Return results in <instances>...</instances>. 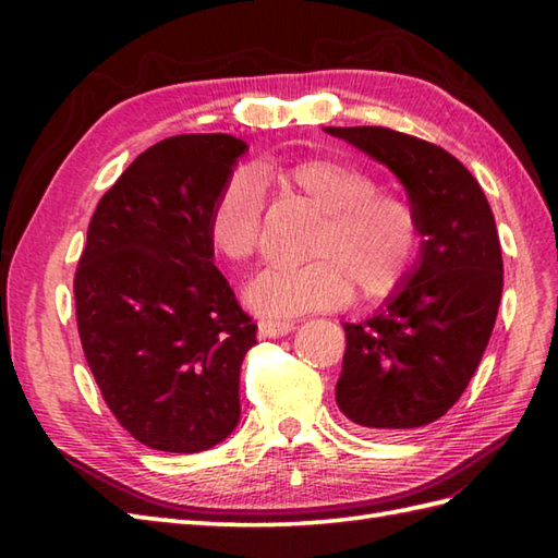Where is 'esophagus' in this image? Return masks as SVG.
Returning a JSON list of instances; mask_svg holds the SVG:
<instances>
[{"label": "esophagus", "instance_id": "1", "mask_svg": "<svg viewBox=\"0 0 558 558\" xmlns=\"http://www.w3.org/2000/svg\"><path fill=\"white\" fill-rule=\"evenodd\" d=\"M292 328H294L292 322H272V318H264V322H258V336L260 338H282V336H288Z\"/></svg>", "mask_w": 558, "mask_h": 558}]
</instances>
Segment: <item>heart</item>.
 Masks as SVG:
<instances>
[{"label":"heart","instance_id":"heart-1","mask_svg":"<svg viewBox=\"0 0 558 558\" xmlns=\"http://www.w3.org/2000/svg\"><path fill=\"white\" fill-rule=\"evenodd\" d=\"M258 180L322 213L306 244V264H272L246 288L254 312L290 318L345 304L352 288L364 300L393 292L417 252V218L405 198L376 192L357 165L336 158L266 162ZM264 196L252 177L236 174L210 208L208 232L218 252L246 264L258 254Z\"/></svg>","mask_w":558,"mask_h":558}]
</instances>
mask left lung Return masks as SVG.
I'll use <instances>...</instances> for the list:
<instances>
[{
	"label": "left lung",
	"instance_id": "1",
	"mask_svg": "<svg viewBox=\"0 0 558 558\" xmlns=\"http://www.w3.org/2000/svg\"><path fill=\"white\" fill-rule=\"evenodd\" d=\"M405 186L420 256L381 310L345 328L340 412L366 432L432 424L477 372L499 314L504 258L480 182L429 141L386 126H324Z\"/></svg>",
	"mask_w": 558,
	"mask_h": 558
}]
</instances>
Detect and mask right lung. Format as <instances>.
Instances as JSON below:
<instances>
[{
    "instance_id": "1",
    "label": "right lung",
    "mask_w": 558,
    "mask_h": 558,
    "mask_svg": "<svg viewBox=\"0 0 558 558\" xmlns=\"http://www.w3.org/2000/svg\"><path fill=\"white\" fill-rule=\"evenodd\" d=\"M248 146L228 134L165 138L93 213L76 278L83 354L136 441L198 453L240 422V369L256 324L213 264L210 208Z\"/></svg>"
}]
</instances>
